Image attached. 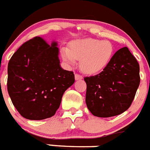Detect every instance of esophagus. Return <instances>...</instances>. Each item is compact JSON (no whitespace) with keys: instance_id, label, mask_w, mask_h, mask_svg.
I'll use <instances>...</instances> for the list:
<instances>
[{"instance_id":"1","label":"esophagus","mask_w":150,"mask_h":150,"mask_svg":"<svg viewBox=\"0 0 150 150\" xmlns=\"http://www.w3.org/2000/svg\"><path fill=\"white\" fill-rule=\"evenodd\" d=\"M75 80H81V79H83V76L79 75V74H75Z\"/></svg>"}]
</instances>
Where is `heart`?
<instances>
[{"instance_id":"b5f03b06","label":"heart","mask_w":150,"mask_h":150,"mask_svg":"<svg viewBox=\"0 0 150 150\" xmlns=\"http://www.w3.org/2000/svg\"><path fill=\"white\" fill-rule=\"evenodd\" d=\"M114 54L110 42L93 38L74 40L68 48L61 49L63 59L71 65L80 60V67L87 74L101 72L108 65Z\"/></svg>"}]
</instances>
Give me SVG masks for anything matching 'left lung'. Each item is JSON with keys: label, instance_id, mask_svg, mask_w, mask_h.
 Masks as SVG:
<instances>
[{"label": "left lung", "instance_id": "8db88e82", "mask_svg": "<svg viewBox=\"0 0 150 150\" xmlns=\"http://www.w3.org/2000/svg\"><path fill=\"white\" fill-rule=\"evenodd\" d=\"M139 63L127 47L119 49L96 75L85 77L86 104L98 117L119 115L129 108L140 84Z\"/></svg>", "mask_w": 150, "mask_h": 150}]
</instances>
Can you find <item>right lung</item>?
<instances>
[{"instance_id": "right-lung-1", "label": "right lung", "mask_w": 150, "mask_h": 150, "mask_svg": "<svg viewBox=\"0 0 150 150\" xmlns=\"http://www.w3.org/2000/svg\"><path fill=\"white\" fill-rule=\"evenodd\" d=\"M58 48L42 37L25 42L8 63L7 90L13 105L25 118L41 120L53 117L75 75L60 67Z\"/></svg>"}]
</instances>
